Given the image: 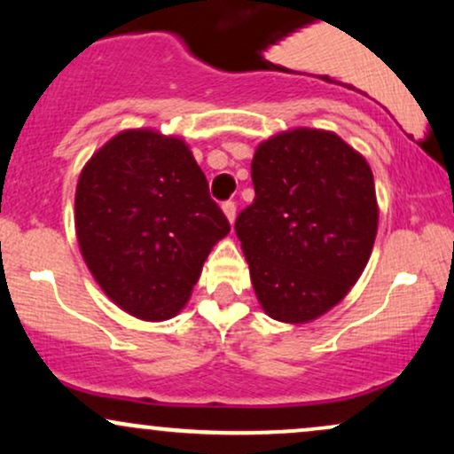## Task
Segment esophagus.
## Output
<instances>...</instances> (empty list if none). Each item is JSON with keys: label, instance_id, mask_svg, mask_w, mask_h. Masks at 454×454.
<instances>
[{"label": "esophagus", "instance_id": "1", "mask_svg": "<svg viewBox=\"0 0 454 454\" xmlns=\"http://www.w3.org/2000/svg\"><path fill=\"white\" fill-rule=\"evenodd\" d=\"M222 211H223V215H226V220L232 223V222H234V217H237V205H234L232 200L223 202V205H222Z\"/></svg>", "mask_w": 454, "mask_h": 454}]
</instances>
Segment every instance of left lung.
Instances as JSON below:
<instances>
[{
	"label": "left lung",
	"instance_id": "obj_1",
	"mask_svg": "<svg viewBox=\"0 0 454 454\" xmlns=\"http://www.w3.org/2000/svg\"><path fill=\"white\" fill-rule=\"evenodd\" d=\"M256 198L234 222L264 314L307 325L367 267L380 207L367 160L335 132L294 128L256 147Z\"/></svg>",
	"mask_w": 454,
	"mask_h": 454
}]
</instances>
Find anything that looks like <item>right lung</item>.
Wrapping results in <instances>:
<instances>
[{
    "label": "right lung",
    "mask_w": 454,
    "mask_h": 454,
    "mask_svg": "<svg viewBox=\"0 0 454 454\" xmlns=\"http://www.w3.org/2000/svg\"><path fill=\"white\" fill-rule=\"evenodd\" d=\"M74 228L102 293L147 322L184 309L213 245L231 232L190 145L153 128L121 129L87 160Z\"/></svg>",
    "instance_id": "add662e5"
}]
</instances>
